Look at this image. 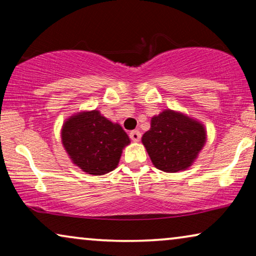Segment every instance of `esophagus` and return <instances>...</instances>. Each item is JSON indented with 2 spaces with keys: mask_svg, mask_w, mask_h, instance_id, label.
<instances>
[{
  "mask_svg": "<svg viewBox=\"0 0 256 256\" xmlns=\"http://www.w3.org/2000/svg\"><path fill=\"white\" fill-rule=\"evenodd\" d=\"M129 136H130V138L134 142H138L140 140H141V132H140L138 130L130 132H129Z\"/></svg>",
  "mask_w": 256,
  "mask_h": 256,
  "instance_id": "obj_1",
  "label": "esophagus"
}]
</instances>
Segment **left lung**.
Here are the masks:
<instances>
[{
  "instance_id": "1",
  "label": "left lung",
  "mask_w": 256,
  "mask_h": 256,
  "mask_svg": "<svg viewBox=\"0 0 256 256\" xmlns=\"http://www.w3.org/2000/svg\"><path fill=\"white\" fill-rule=\"evenodd\" d=\"M205 140L202 124L170 110L154 116L152 128L142 136L152 164L166 172L188 169L204 146Z\"/></svg>"
}]
</instances>
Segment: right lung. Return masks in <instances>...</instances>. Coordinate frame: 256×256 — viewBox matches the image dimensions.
Returning a JSON list of instances; mask_svg holds the SVG:
<instances>
[{
    "instance_id": "1",
    "label": "right lung",
    "mask_w": 256,
    "mask_h": 256,
    "mask_svg": "<svg viewBox=\"0 0 256 256\" xmlns=\"http://www.w3.org/2000/svg\"><path fill=\"white\" fill-rule=\"evenodd\" d=\"M62 141L73 163L96 176L113 171L124 146L130 142L121 126L107 120L99 110L70 118L62 126Z\"/></svg>"
}]
</instances>
